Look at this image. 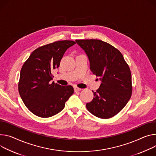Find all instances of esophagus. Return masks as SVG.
I'll return each mask as SVG.
<instances>
[{
    "label": "esophagus",
    "mask_w": 156,
    "mask_h": 156,
    "mask_svg": "<svg viewBox=\"0 0 156 156\" xmlns=\"http://www.w3.org/2000/svg\"><path fill=\"white\" fill-rule=\"evenodd\" d=\"M74 90H75V92H77V91H81V88H79L76 87H74Z\"/></svg>",
    "instance_id": "obj_1"
}]
</instances>
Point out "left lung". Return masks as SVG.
<instances>
[{"instance_id": "8db88e82", "label": "left lung", "mask_w": 156, "mask_h": 156, "mask_svg": "<svg viewBox=\"0 0 156 156\" xmlns=\"http://www.w3.org/2000/svg\"><path fill=\"white\" fill-rule=\"evenodd\" d=\"M87 55L90 69L101 81L93 100L86 105L95 116L108 119L120 112L132 94L131 73L121 53L100 40H76Z\"/></svg>"}]
</instances>
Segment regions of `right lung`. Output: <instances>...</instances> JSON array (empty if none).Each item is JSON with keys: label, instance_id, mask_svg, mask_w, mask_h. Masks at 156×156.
I'll return each instance as SVG.
<instances>
[{"label": "right lung", "instance_id": "1", "mask_svg": "<svg viewBox=\"0 0 156 156\" xmlns=\"http://www.w3.org/2000/svg\"><path fill=\"white\" fill-rule=\"evenodd\" d=\"M76 43L72 40L55 41L35 50L23 65L19 92L33 114L49 118L58 114L74 93L72 86L51 82L53 70L58 68L66 50Z\"/></svg>", "mask_w": 156, "mask_h": 156}]
</instances>
